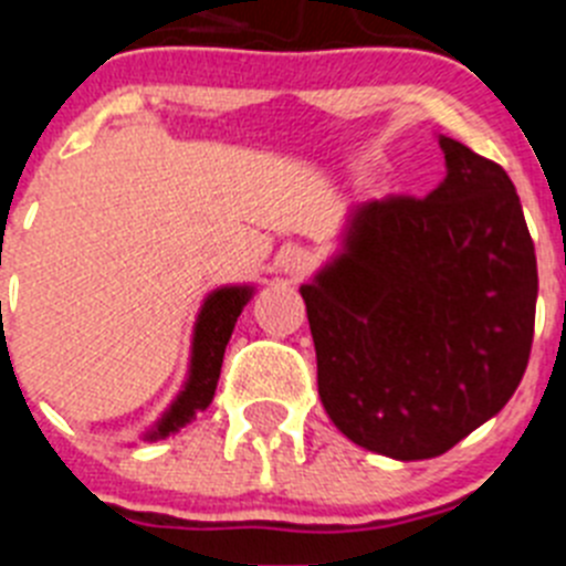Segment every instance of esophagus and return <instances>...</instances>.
<instances>
[{"label":"esophagus","mask_w":566,"mask_h":566,"mask_svg":"<svg viewBox=\"0 0 566 566\" xmlns=\"http://www.w3.org/2000/svg\"><path fill=\"white\" fill-rule=\"evenodd\" d=\"M312 266H314V258L306 252V249H300V247L280 249L277 269L286 274V277H292V280L306 277V274L312 272Z\"/></svg>","instance_id":"esophagus-1"}]
</instances>
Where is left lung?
Here are the masks:
<instances>
[{
  "instance_id": "1",
  "label": "left lung",
  "mask_w": 566,
  "mask_h": 566,
  "mask_svg": "<svg viewBox=\"0 0 566 566\" xmlns=\"http://www.w3.org/2000/svg\"><path fill=\"white\" fill-rule=\"evenodd\" d=\"M448 175L428 198L359 203L343 252L300 286L317 391L345 437L433 459L502 411L536 326V249L499 164L439 135Z\"/></svg>"
}]
</instances>
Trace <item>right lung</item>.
I'll list each match as a JSON object with an SVG mask.
<instances>
[{
	"instance_id": "1",
	"label": "right lung",
	"mask_w": 566,
	"mask_h": 566,
	"mask_svg": "<svg viewBox=\"0 0 566 566\" xmlns=\"http://www.w3.org/2000/svg\"><path fill=\"white\" fill-rule=\"evenodd\" d=\"M249 297H252L249 286H223L203 300V308L198 314V323H195L189 379L184 385V391L178 394V399L169 405V411L147 433L149 442L181 431L184 424L192 422L195 413L209 408L214 388H218V377H221L223 352H227L234 323H238Z\"/></svg>"
}]
</instances>
